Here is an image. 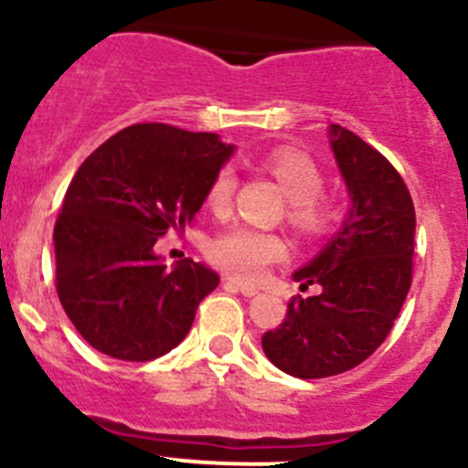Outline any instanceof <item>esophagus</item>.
I'll use <instances>...</instances> for the list:
<instances>
[{
	"mask_svg": "<svg viewBox=\"0 0 468 468\" xmlns=\"http://www.w3.org/2000/svg\"><path fill=\"white\" fill-rule=\"evenodd\" d=\"M224 285H226V287H235V290L242 292L244 296H256V294H261V290H258L256 285H251V282L238 281V278H224Z\"/></svg>",
	"mask_w": 468,
	"mask_h": 468,
	"instance_id": "obj_1",
	"label": "esophagus"
}]
</instances>
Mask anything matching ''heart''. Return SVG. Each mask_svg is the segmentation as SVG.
<instances>
[{"mask_svg": "<svg viewBox=\"0 0 468 468\" xmlns=\"http://www.w3.org/2000/svg\"><path fill=\"white\" fill-rule=\"evenodd\" d=\"M262 167L278 181L287 197V219L301 235H322L333 219V201L324 195V174L319 165L294 149H273L262 158ZM238 187L233 167H221L207 186L206 201L215 215L229 212ZM287 256L285 239L278 233L233 226L210 244V261L233 276L258 281L269 264Z\"/></svg>", "mask_w": 468, "mask_h": 468, "instance_id": "b5f03b06", "label": "heart"}]
</instances>
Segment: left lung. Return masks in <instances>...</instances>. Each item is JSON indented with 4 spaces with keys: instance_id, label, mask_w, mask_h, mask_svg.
Listing matches in <instances>:
<instances>
[{
    "instance_id": "8db88e82",
    "label": "left lung",
    "mask_w": 468,
    "mask_h": 468,
    "mask_svg": "<svg viewBox=\"0 0 468 468\" xmlns=\"http://www.w3.org/2000/svg\"><path fill=\"white\" fill-rule=\"evenodd\" d=\"M330 146L353 207L339 233L313 262L294 271L301 290L276 330L262 335V351L296 378H328L365 362L385 342L412 282V197L394 165L357 138L330 124Z\"/></svg>"
}]
</instances>
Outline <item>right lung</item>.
I'll return each mask as SVG.
<instances>
[{
    "label": "right lung",
    "instance_id": "right-lung-1",
    "mask_svg": "<svg viewBox=\"0 0 468 468\" xmlns=\"http://www.w3.org/2000/svg\"><path fill=\"white\" fill-rule=\"evenodd\" d=\"M230 154L217 133L149 122L122 129L77 169L54 226L56 292L99 353L149 362L186 339L219 276L192 258L169 269L154 247L192 224Z\"/></svg>",
    "mask_w": 468,
    "mask_h": 468
}]
</instances>
